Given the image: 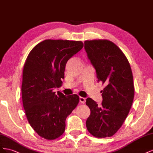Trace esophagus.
Listing matches in <instances>:
<instances>
[{
	"label": "esophagus",
	"mask_w": 153,
	"mask_h": 153,
	"mask_svg": "<svg viewBox=\"0 0 153 153\" xmlns=\"http://www.w3.org/2000/svg\"><path fill=\"white\" fill-rule=\"evenodd\" d=\"M79 102L82 104H85V102H86V99L84 98V97H79Z\"/></svg>",
	"instance_id": "34e87169"
}]
</instances>
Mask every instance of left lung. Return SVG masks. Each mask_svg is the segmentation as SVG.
Returning <instances> with one entry per match:
<instances>
[{"label": "left lung", "instance_id": "obj_1", "mask_svg": "<svg viewBox=\"0 0 153 153\" xmlns=\"http://www.w3.org/2000/svg\"><path fill=\"white\" fill-rule=\"evenodd\" d=\"M84 43L97 81L105 86L101 91V106L86 99L90 110L86 128L95 137H110L120 129L132 106L134 88L131 68L123 51L112 42L94 40Z\"/></svg>", "mask_w": 153, "mask_h": 153}]
</instances>
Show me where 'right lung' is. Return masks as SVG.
Returning a JSON list of instances; mask_svg holds the SVG:
<instances>
[{
	"mask_svg": "<svg viewBox=\"0 0 153 153\" xmlns=\"http://www.w3.org/2000/svg\"><path fill=\"white\" fill-rule=\"evenodd\" d=\"M83 47L81 41L45 40L29 52L23 69L22 97L29 123L42 138L54 140L65 129V120L79 103L76 94L59 88L68 60Z\"/></svg>",
	"mask_w": 153,
	"mask_h": 153,
	"instance_id": "add662e5",
	"label": "right lung"
}]
</instances>
